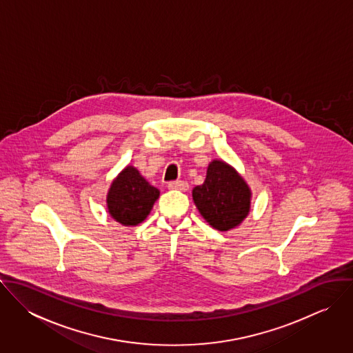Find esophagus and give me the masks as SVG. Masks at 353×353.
<instances>
[{
  "mask_svg": "<svg viewBox=\"0 0 353 353\" xmlns=\"http://www.w3.org/2000/svg\"><path fill=\"white\" fill-rule=\"evenodd\" d=\"M168 189H176V190H188L189 183L185 181H172L168 183Z\"/></svg>",
  "mask_w": 353,
  "mask_h": 353,
  "instance_id": "34e87169",
  "label": "esophagus"
}]
</instances>
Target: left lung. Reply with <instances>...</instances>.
<instances>
[{
    "label": "left lung",
    "instance_id": "left-lung-1",
    "mask_svg": "<svg viewBox=\"0 0 353 353\" xmlns=\"http://www.w3.org/2000/svg\"><path fill=\"white\" fill-rule=\"evenodd\" d=\"M250 189L227 163L213 160L205 182L193 189L202 217L216 230L228 231L242 223L250 210Z\"/></svg>",
    "mask_w": 353,
    "mask_h": 353
}]
</instances>
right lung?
<instances>
[{"instance_id":"1","label":"right lung","mask_w":353,"mask_h":353,"mask_svg":"<svg viewBox=\"0 0 353 353\" xmlns=\"http://www.w3.org/2000/svg\"><path fill=\"white\" fill-rule=\"evenodd\" d=\"M159 194L156 188L151 186L134 167L129 165L110 188L108 212L123 225H137L150 214Z\"/></svg>"}]
</instances>
